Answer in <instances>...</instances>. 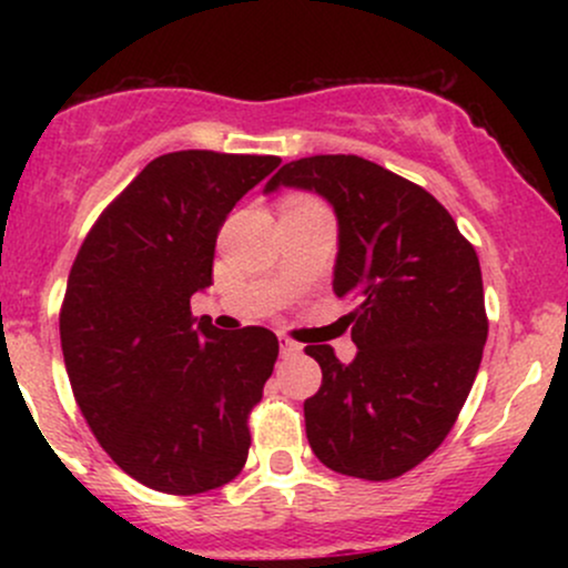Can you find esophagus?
<instances>
[{"label": "esophagus", "instance_id": "obj_1", "mask_svg": "<svg viewBox=\"0 0 568 568\" xmlns=\"http://www.w3.org/2000/svg\"><path fill=\"white\" fill-rule=\"evenodd\" d=\"M280 352H283V357H296L302 352V344H296L288 336H280Z\"/></svg>", "mask_w": 568, "mask_h": 568}]
</instances>
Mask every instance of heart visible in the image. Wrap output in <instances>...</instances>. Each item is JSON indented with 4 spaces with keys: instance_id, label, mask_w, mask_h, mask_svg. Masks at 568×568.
Returning a JSON list of instances; mask_svg holds the SVG:
<instances>
[{
    "instance_id": "heart-1",
    "label": "heart",
    "mask_w": 568,
    "mask_h": 568,
    "mask_svg": "<svg viewBox=\"0 0 568 568\" xmlns=\"http://www.w3.org/2000/svg\"><path fill=\"white\" fill-rule=\"evenodd\" d=\"M296 202H304V200H291V202H288V205H296Z\"/></svg>"
}]
</instances>
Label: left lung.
Wrapping results in <instances>:
<instances>
[{
	"label": "left lung",
	"mask_w": 568,
	"mask_h": 568,
	"mask_svg": "<svg viewBox=\"0 0 568 568\" xmlns=\"http://www.w3.org/2000/svg\"><path fill=\"white\" fill-rule=\"evenodd\" d=\"M315 189L334 205V293L349 312L357 355L344 366L328 344L304 352L323 384L304 400L306 440L331 470L393 480L452 433L478 374L488 317L478 253L427 189L357 154H315L272 175Z\"/></svg>",
	"instance_id": "8db88e82"
}]
</instances>
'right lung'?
I'll use <instances>...</instances> for the list:
<instances>
[{
  "label": "right lung",
  "mask_w": 568,
  "mask_h": 568,
  "mask_svg": "<svg viewBox=\"0 0 568 568\" xmlns=\"http://www.w3.org/2000/svg\"><path fill=\"white\" fill-rule=\"evenodd\" d=\"M277 165L272 154H162L103 207L71 264V393L114 465L154 491L192 497L245 467L277 336L262 325L224 334L192 317L189 298L213 283L230 211Z\"/></svg>",
  "instance_id": "obj_1"
}]
</instances>
